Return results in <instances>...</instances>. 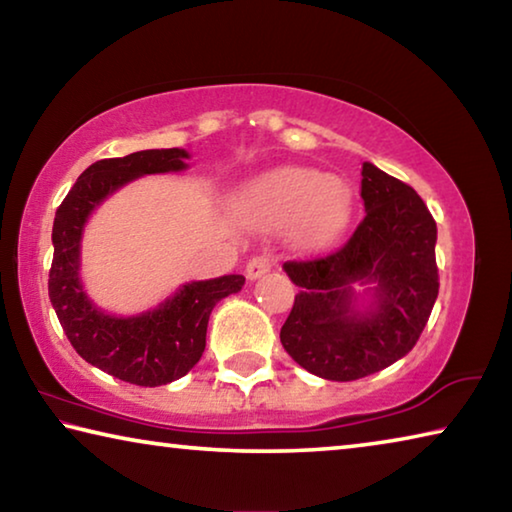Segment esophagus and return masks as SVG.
Here are the masks:
<instances>
[{
	"mask_svg": "<svg viewBox=\"0 0 512 512\" xmlns=\"http://www.w3.org/2000/svg\"><path fill=\"white\" fill-rule=\"evenodd\" d=\"M271 266H273V259L268 257V255H257V257H253V259H250V262H248V266H246L248 280H257V277H262L264 273L271 271Z\"/></svg>",
	"mask_w": 512,
	"mask_h": 512,
	"instance_id": "34e87169",
	"label": "esophagus"
}]
</instances>
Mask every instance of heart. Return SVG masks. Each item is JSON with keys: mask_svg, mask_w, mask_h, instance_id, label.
<instances>
[{"mask_svg": "<svg viewBox=\"0 0 512 512\" xmlns=\"http://www.w3.org/2000/svg\"><path fill=\"white\" fill-rule=\"evenodd\" d=\"M241 219L259 225L293 223V237L307 248L332 244L350 221L352 196L341 180L314 169L284 167L266 173L237 201Z\"/></svg>", "mask_w": 512, "mask_h": 512, "instance_id": "heart-1", "label": "heart"}]
</instances>
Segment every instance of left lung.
<instances>
[{
    "label": "left lung",
    "instance_id": "left-lung-1",
    "mask_svg": "<svg viewBox=\"0 0 512 512\" xmlns=\"http://www.w3.org/2000/svg\"><path fill=\"white\" fill-rule=\"evenodd\" d=\"M366 216L325 257L287 262L300 287L280 341L311 375L352 381L413 350L438 298L436 221L415 189L363 162ZM352 283H375L368 312L353 307Z\"/></svg>",
    "mask_w": 512,
    "mask_h": 512
}]
</instances>
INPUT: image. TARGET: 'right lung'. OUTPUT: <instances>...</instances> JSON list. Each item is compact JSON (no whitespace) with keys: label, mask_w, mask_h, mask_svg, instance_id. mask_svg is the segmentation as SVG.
Instances as JSON below:
<instances>
[{"label":"right lung","mask_w":512,"mask_h":512,"mask_svg":"<svg viewBox=\"0 0 512 512\" xmlns=\"http://www.w3.org/2000/svg\"><path fill=\"white\" fill-rule=\"evenodd\" d=\"M187 158L183 149H149L90 164L60 203L51 230L49 300L63 332L85 361L135 386H162L185 377L203 357L214 305L241 291L246 277L223 275L185 284L158 309L131 318L110 316L83 291V225L94 207L119 187L146 173L185 169Z\"/></svg>","instance_id":"1"}]
</instances>
